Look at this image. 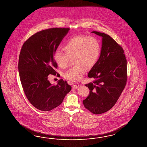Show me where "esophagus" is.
I'll return each mask as SVG.
<instances>
[{"label":"esophagus","instance_id":"obj_1","mask_svg":"<svg viewBox=\"0 0 147 147\" xmlns=\"http://www.w3.org/2000/svg\"><path fill=\"white\" fill-rule=\"evenodd\" d=\"M79 86V84L76 83V84H75L74 85H73V86H72V88H73V89H76V88H78Z\"/></svg>","mask_w":147,"mask_h":147}]
</instances>
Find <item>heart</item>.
I'll use <instances>...</instances> for the list:
<instances>
[{
    "label": "heart",
    "instance_id": "1",
    "mask_svg": "<svg viewBox=\"0 0 147 147\" xmlns=\"http://www.w3.org/2000/svg\"><path fill=\"white\" fill-rule=\"evenodd\" d=\"M64 53L58 49L54 54V61L61 68L68 65L70 59L74 58L73 67L65 72L64 78L72 82L81 80L89 68L96 64L99 58L101 47L99 41L94 36L79 35L68 39L63 46Z\"/></svg>",
    "mask_w": 147,
    "mask_h": 147
}]
</instances>
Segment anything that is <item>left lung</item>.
<instances>
[{"label": "left lung", "instance_id": "left-lung-1", "mask_svg": "<svg viewBox=\"0 0 147 147\" xmlns=\"http://www.w3.org/2000/svg\"><path fill=\"white\" fill-rule=\"evenodd\" d=\"M92 32L102 37V48L100 57L88 73L94 80L86 84L89 94L83 102L92 113L101 114L114 106L125 87L127 61L123 49L111 36Z\"/></svg>", "mask_w": 147, "mask_h": 147}]
</instances>
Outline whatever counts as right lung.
I'll use <instances>...</instances> for the list:
<instances>
[{
	"label": "right lung",
	"instance_id": "1",
	"mask_svg": "<svg viewBox=\"0 0 147 147\" xmlns=\"http://www.w3.org/2000/svg\"><path fill=\"white\" fill-rule=\"evenodd\" d=\"M69 30H44L30 36L22 47L18 65L22 86L30 102L41 111H50L59 106L72 89L63 79L56 85L48 79V75L57 74L54 53Z\"/></svg>",
	"mask_w": 147,
	"mask_h": 147
}]
</instances>
